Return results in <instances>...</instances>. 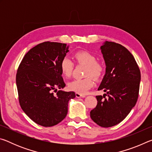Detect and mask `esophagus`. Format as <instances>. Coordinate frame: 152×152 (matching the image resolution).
<instances>
[{"instance_id":"esophagus-1","label":"esophagus","mask_w":152,"mask_h":152,"mask_svg":"<svg viewBox=\"0 0 152 152\" xmlns=\"http://www.w3.org/2000/svg\"><path fill=\"white\" fill-rule=\"evenodd\" d=\"M76 96L77 98H80V97L84 98V97H85V95H84V94H80V93H78V92H76Z\"/></svg>"}]
</instances>
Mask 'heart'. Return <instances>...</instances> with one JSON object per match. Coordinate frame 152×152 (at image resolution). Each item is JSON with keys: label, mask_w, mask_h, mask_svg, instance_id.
<instances>
[{"label": "heart", "mask_w": 152, "mask_h": 152, "mask_svg": "<svg viewBox=\"0 0 152 152\" xmlns=\"http://www.w3.org/2000/svg\"><path fill=\"white\" fill-rule=\"evenodd\" d=\"M74 58L78 64L86 66L84 71V76L86 77L73 80L69 82L68 87L72 91L83 94L94 85L92 76L96 80L102 78L104 73V67L101 63L97 61L96 56L86 51H77L74 53ZM60 67L62 75L66 78H69L72 74L74 63L70 58L64 57L60 61Z\"/></svg>", "instance_id": "b5f03b06"}]
</instances>
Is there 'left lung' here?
<instances>
[{
    "instance_id": "8db88e82",
    "label": "left lung",
    "mask_w": 152,
    "mask_h": 152,
    "mask_svg": "<svg viewBox=\"0 0 152 152\" xmlns=\"http://www.w3.org/2000/svg\"><path fill=\"white\" fill-rule=\"evenodd\" d=\"M101 49L107 67L98 90L107 94L96 96L97 104L90 115L97 125L110 127L121 122L135 105L141 73L133 56L124 46L106 42Z\"/></svg>"
}]
</instances>
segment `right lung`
Returning <instances> with one entry per match:
<instances>
[{
	"mask_svg": "<svg viewBox=\"0 0 152 152\" xmlns=\"http://www.w3.org/2000/svg\"><path fill=\"white\" fill-rule=\"evenodd\" d=\"M66 43L45 42L31 49L17 69L16 83L20 106L31 119L43 127L58 124L68 113L74 92L58 91L66 86L60 61L68 51Z\"/></svg>",
	"mask_w": 152,
	"mask_h": 152,
	"instance_id": "obj_1",
	"label": "right lung"
}]
</instances>
